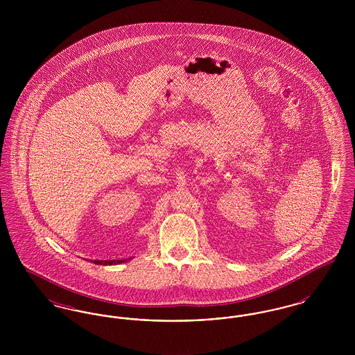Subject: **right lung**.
I'll use <instances>...</instances> for the list:
<instances>
[{
    "mask_svg": "<svg viewBox=\"0 0 355 355\" xmlns=\"http://www.w3.org/2000/svg\"><path fill=\"white\" fill-rule=\"evenodd\" d=\"M126 259H117V261H94V263L97 265H114V263H122Z\"/></svg>",
    "mask_w": 355,
    "mask_h": 355,
    "instance_id": "obj_1",
    "label": "right lung"
}]
</instances>
